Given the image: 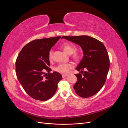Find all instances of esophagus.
Instances as JSON below:
<instances>
[{"label":"esophagus","instance_id":"34e87169","mask_svg":"<svg viewBox=\"0 0 128 128\" xmlns=\"http://www.w3.org/2000/svg\"><path fill=\"white\" fill-rule=\"evenodd\" d=\"M67 76H68V75H67V74H63V75H62V78H64L66 77Z\"/></svg>","mask_w":128,"mask_h":128}]
</instances>
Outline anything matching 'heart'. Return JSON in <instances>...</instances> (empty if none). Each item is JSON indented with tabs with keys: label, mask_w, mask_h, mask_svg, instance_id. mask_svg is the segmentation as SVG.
Segmentation results:
<instances>
[{
	"label": "heart",
	"mask_w": 128,
	"mask_h": 128,
	"mask_svg": "<svg viewBox=\"0 0 128 128\" xmlns=\"http://www.w3.org/2000/svg\"><path fill=\"white\" fill-rule=\"evenodd\" d=\"M61 46L67 54H71L73 53H74L72 55V58L74 60L78 61L80 59L82 54L80 52H75L77 50V48L74 44L70 42H65L62 44ZM52 54L53 50L51 49L49 50L48 54V57L50 60H52ZM74 67V65L72 63H61L55 67L54 70L60 73V74H69L71 69Z\"/></svg>",
	"instance_id": "heart-1"
}]
</instances>
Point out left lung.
Listing matches in <instances>:
<instances>
[{"label":"left lung","instance_id":"8db88e82","mask_svg":"<svg viewBox=\"0 0 128 128\" xmlns=\"http://www.w3.org/2000/svg\"><path fill=\"white\" fill-rule=\"evenodd\" d=\"M62 38L78 44L83 50L84 56L76 68L83 74H75L77 82L74 88L76 93L82 98L95 95L104 84L110 66L105 46L98 40L89 36H63Z\"/></svg>","mask_w":128,"mask_h":128}]
</instances>
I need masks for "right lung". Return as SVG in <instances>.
<instances>
[{
	"label": "right lung",
	"mask_w": 128,
	"mask_h": 128,
	"mask_svg": "<svg viewBox=\"0 0 128 128\" xmlns=\"http://www.w3.org/2000/svg\"><path fill=\"white\" fill-rule=\"evenodd\" d=\"M61 38L34 40L25 45L17 57L16 76L25 92L34 99L44 101L51 98L62 80L59 73L50 72L48 57L49 50ZM44 70L48 74H45Z\"/></svg>",
	"instance_id": "obj_1"
}]
</instances>
